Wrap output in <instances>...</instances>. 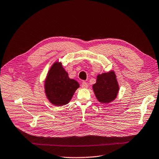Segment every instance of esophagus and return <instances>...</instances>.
Here are the masks:
<instances>
[{
  "mask_svg": "<svg viewBox=\"0 0 159 159\" xmlns=\"http://www.w3.org/2000/svg\"><path fill=\"white\" fill-rule=\"evenodd\" d=\"M81 86H82V88H88V84L86 83V82H84V81H83L82 82V84H81Z\"/></svg>",
  "mask_w": 159,
  "mask_h": 159,
  "instance_id": "esophagus-1",
  "label": "esophagus"
}]
</instances>
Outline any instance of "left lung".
<instances>
[{"mask_svg":"<svg viewBox=\"0 0 159 159\" xmlns=\"http://www.w3.org/2000/svg\"><path fill=\"white\" fill-rule=\"evenodd\" d=\"M113 71L99 75L93 89L98 100L102 103L114 101L118 93L119 86Z\"/></svg>","mask_w":159,"mask_h":159,"instance_id":"1","label":"left lung"}]
</instances>
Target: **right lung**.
Listing matches in <instances>:
<instances>
[{"label":"right lung","instance_id":"add662e5","mask_svg":"<svg viewBox=\"0 0 159 159\" xmlns=\"http://www.w3.org/2000/svg\"><path fill=\"white\" fill-rule=\"evenodd\" d=\"M79 87L77 81L69 78L67 73L60 62L52 65L45 82L47 98L56 106L67 104Z\"/></svg>","mask_w":159,"mask_h":159}]
</instances>
